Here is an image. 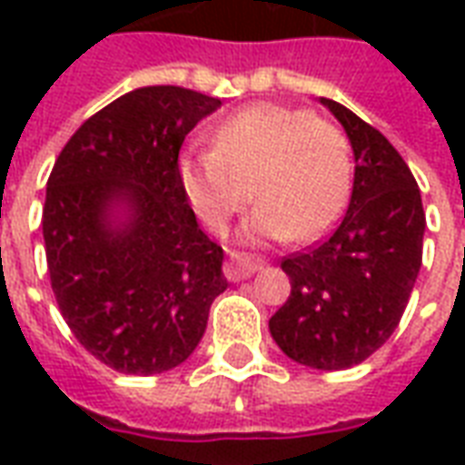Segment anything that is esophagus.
Segmentation results:
<instances>
[{"instance_id":"1","label":"esophagus","mask_w":465,"mask_h":465,"mask_svg":"<svg viewBox=\"0 0 465 465\" xmlns=\"http://www.w3.org/2000/svg\"><path fill=\"white\" fill-rule=\"evenodd\" d=\"M262 259H256L252 253L232 252L229 253V262L223 263V273L229 282H242V279H249L252 273H256L262 269Z\"/></svg>"}]
</instances>
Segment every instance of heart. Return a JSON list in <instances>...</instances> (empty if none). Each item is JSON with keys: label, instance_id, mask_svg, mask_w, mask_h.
Here are the masks:
<instances>
[{"label": "heart", "instance_id": "heart-1", "mask_svg": "<svg viewBox=\"0 0 465 465\" xmlns=\"http://www.w3.org/2000/svg\"><path fill=\"white\" fill-rule=\"evenodd\" d=\"M213 149L186 152L179 182L196 216L223 232L253 196L246 236L312 242L339 219L351 189V143L331 122L283 104L243 106L212 134Z\"/></svg>", "mask_w": 465, "mask_h": 465}]
</instances>
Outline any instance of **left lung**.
<instances>
[{
	"label": "left lung",
	"mask_w": 465,
	"mask_h": 465,
	"mask_svg": "<svg viewBox=\"0 0 465 465\" xmlns=\"http://www.w3.org/2000/svg\"><path fill=\"white\" fill-rule=\"evenodd\" d=\"M356 173L341 223L316 246L283 256L292 296L269 329L289 359L322 371L356 366L396 331L423 259L419 183L393 143L333 99Z\"/></svg>",
	"instance_id": "left-lung-1"
}]
</instances>
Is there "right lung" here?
<instances>
[{"label": "right lung", "mask_w": 465, "mask_h": 465, "mask_svg": "<svg viewBox=\"0 0 465 465\" xmlns=\"http://www.w3.org/2000/svg\"><path fill=\"white\" fill-rule=\"evenodd\" d=\"M219 106L183 86L134 89L89 116L49 173L52 292L76 341L119 373L183 363L229 286L223 249L199 229L176 169L186 134ZM119 203L130 216L112 224Z\"/></svg>", "instance_id": "add662e5"}]
</instances>
